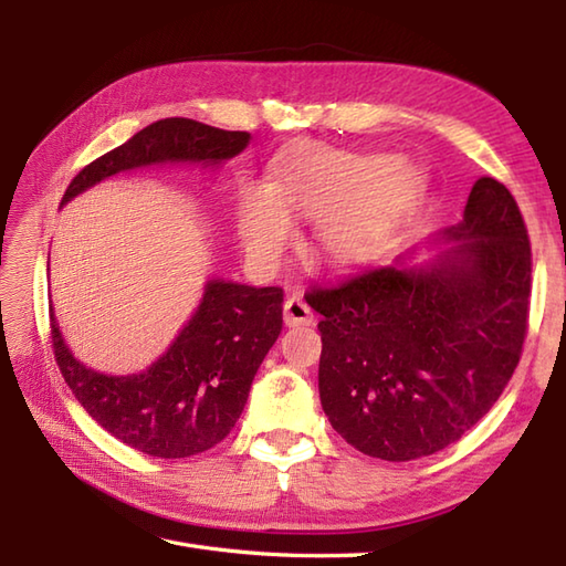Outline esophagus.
I'll return each mask as SVG.
<instances>
[{
    "mask_svg": "<svg viewBox=\"0 0 566 566\" xmlns=\"http://www.w3.org/2000/svg\"><path fill=\"white\" fill-rule=\"evenodd\" d=\"M284 321H286V326H292V328L294 326H311V323L316 321V316L302 296L292 294L284 302Z\"/></svg>",
    "mask_w": 566,
    "mask_h": 566,
    "instance_id": "1",
    "label": "esophagus"
}]
</instances>
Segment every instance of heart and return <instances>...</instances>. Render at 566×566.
I'll return each instance as SVG.
<instances>
[{
  "label": "heart",
  "instance_id": "heart-1",
  "mask_svg": "<svg viewBox=\"0 0 566 566\" xmlns=\"http://www.w3.org/2000/svg\"><path fill=\"white\" fill-rule=\"evenodd\" d=\"M423 191L426 175L387 153L296 143L276 158L270 187L240 185L235 231L252 262L270 264L294 240L292 216H308L318 255L345 268L375 255Z\"/></svg>",
  "mask_w": 566,
  "mask_h": 566
}]
</instances>
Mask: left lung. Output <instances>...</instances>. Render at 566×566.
Instances as JSON below:
<instances>
[{"instance_id":"obj_1","label":"left lung","mask_w":566,"mask_h":566,"mask_svg":"<svg viewBox=\"0 0 566 566\" xmlns=\"http://www.w3.org/2000/svg\"><path fill=\"white\" fill-rule=\"evenodd\" d=\"M460 240L426 268H371L306 294L321 403L355 450L387 462L440 452L482 420L521 363L533 286L523 213L476 179Z\"/></svg>"}]
</instances>
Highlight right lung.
Returning a JSON list of instances; mask_svg holds the SVG:
<instances>
[{
    "label": "right lung",
    "mask_w": 566,
    "mask_h": 566,
    "mask_svg": "<svg viewBox=\"0 0 566 566\" xmlns=\"http://www.w3.org/2000/svg\"><path fill=\"white\" fill-rule=\"evenodd\" d=\"M245 130L195 118H163L72 179L63 203L116 172L153 163H221L248 146ZM280 286L209 282L197 314L158 363L140 375L109 377L77 363L51 316L53 355L65 384L97 423L128 448L179 460L219 444L248 401L250 384L282 333Z\"/></svg>",
    "instance_id": "1"
}]
</instances>
